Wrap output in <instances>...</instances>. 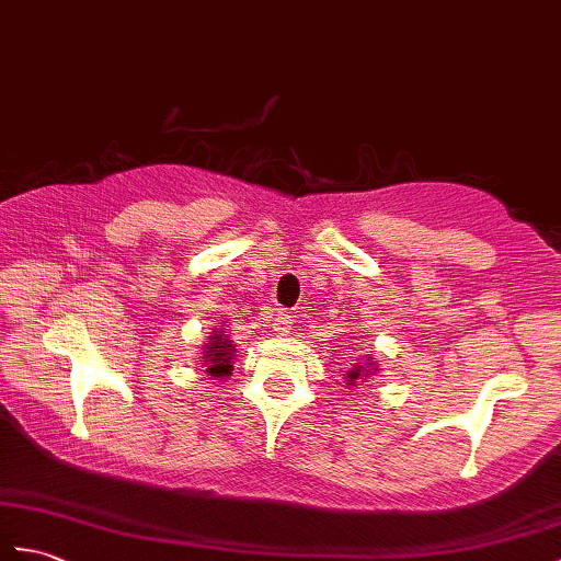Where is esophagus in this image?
I'll return each instance as SVG.
<instances>
[{"mask_svg": "<svg viewBox=\"0 0 561 561\" xmlns=\"http://www.w3.org/2000/svg\"><path fill=\"white\" fill-rule=\"evenodd\" d=\"M290 323H293V313L290 311H278L276 319H273V331H276L278 335H288Z\"/></svg>", "mask_w": 561, "mask_h": 561, "instance_id": "obj_1", "label": "esophagus"}]
</instances>
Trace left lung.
I'll use <instances>...</instances> for the list:
<instances>
[{"mask_svg": "<svg viewBox=\"0 0 561 561\" xmlns=\"http://www.w3.org/2000/svg\"><path fill=\"white\" fill-rule=\"evenodd\" d=\"M362 371L368 376V374H371V368H368V366H366V368H364V366H354L352 371L347 374V378H350V386H352V383H357V378L362 376Z\"/></svg>", "mask_w": 561, "mask_h": 561, "instance_id": "obj_1", "label": "left lung"}]
</instances>
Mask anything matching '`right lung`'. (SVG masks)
<instances>
[{"label": "right lung", "instance_id": "obj_1", "mask_svg": "<svg viewBox=\"0 0 561 561\" xmlns=\"http://www.w3.org/2000/svg\"><path fill=\"white\" fill-rule=\"evenodd\" d=\"M236 357V347L230 343L228 335H224L221 331H214V335L209 337L207 343V354H204V362H207V374L214 378H224L230 371H233V366H230V359Z\"/></svg>", "mask_w": 561, "mask_h": 561}]
</instances>
